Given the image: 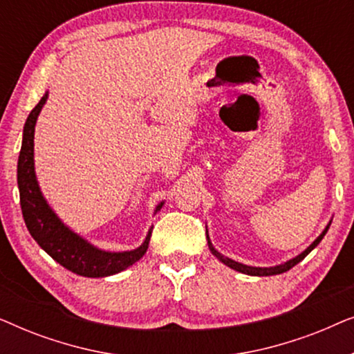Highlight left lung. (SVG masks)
<instances>
[{
  "mask_svg": "<svg viewBox=\"0 0 354 354\" xmlns=\"http://www.w3.org/2000/svg\"><path fill=\"white\" fill-rule=\"evenodd\" d=\"M328 227H330V224H328V225L326 227V230H324L322 234L319 235L317 239L314 240L313 243L309 245L306 250L303 251L301 254H298L297 258H293V259L287 261V263H285V264L275 266V268H251V266H245V264H240V263H236V261H232V259H229V258H224V256H222V254L219 253V251H216V250H214V246H212V243H211V241H209V236H207V245H209V250H211V253L214 254L217 259H221L222 263H224L225 266H229V268L235 269V270H239V272H241V274H248V275H277V274L287 272L288 269H292L293 266H297V264L299 263V261L306 258V256H308L309 253H311V251H313L314 248H316V246L319 245V241H321V240L324 239V235L327 234Z\"/></svg>",
  "mask_w": 354,
  "mask_h": 354,
  "instance_id": "obj_1",
  "label": "left lung"
}]
</instances>
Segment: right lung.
<instances>
[{"instance_id":"obj_1","label":"right lung","mask_w":354,"mask_h":354,"mask_svg":"<svg viewBox=\"0 0 354 354\" xmlns=\"http://www.w3.org/2000/svg\"><path fill=\"white\" fill-rule=\"evenodd\" d=\"M48 95L38 101V104L28 114L24 125V137L21 154L17 161V185L21 195V207L26 225L33 240L51 256L56 263L64 266L71 272L84 277H106L127 269L137 263L147 253L151 230L140 248L124 253H109L101 251L84 239L67 229L57 216L46 205L40 188H38L35 171H33V132H35L37 118L45 104ZM162 203L156 207L161 209Z\"/></svg>"}]
</instances>
